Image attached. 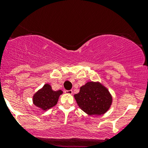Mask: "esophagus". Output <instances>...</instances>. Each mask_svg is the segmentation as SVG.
<instances>
[{
    "instance_id": "obj_1",
    "label": "esophagus",
    "mask_w": 148,
    "mask_h": 148,
    "mask_svg": "<svg viewBox=\"0 0 148 148\" xmlns=\"http://www.w3.org/2000/svg\"><path fill=\"white\" fill-rule=\"evenodd\" d=\"M64 93H66V94L72 95V90H64Z\"/></svg>"
}]
</instances>
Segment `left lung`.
Listing matches in <instances>:
<instances>
[{
  "instance_id": "1",
  "label": "left lung",
  "mask_w": 148,
  "mask_h": 148,
  "mask_svg": "<svg viewBox=\"0 0 148 148\" xmlns=\"http://www.w3.org/2000/svg\"><path fill=\"white\" fill-rule=\"evenodd\" d=\"M74 97L81 110L90 115L103 114L112 103L111 94L99 83L88 82Z\"/></svg>"
}]
</instances>
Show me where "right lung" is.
I'll use <instances>...</instances> for the list:
<instances>
[{"instance_id": "add662e5", "label": "right lung", "mask_w": 148, "mask_h": 148, "mask_svg": "<svg viewBox=\"0 0 148 148\" xmlns=\"http://www.w3.org/2000/svg\"><path fill=\"white\" fill-rule=\"evenodd\" d=\"M61 94H62V90L53 91L50 85L45 84L41 90L34 95L33 103L45 111L56 104Z\"/></svg>"}]
</instances>
